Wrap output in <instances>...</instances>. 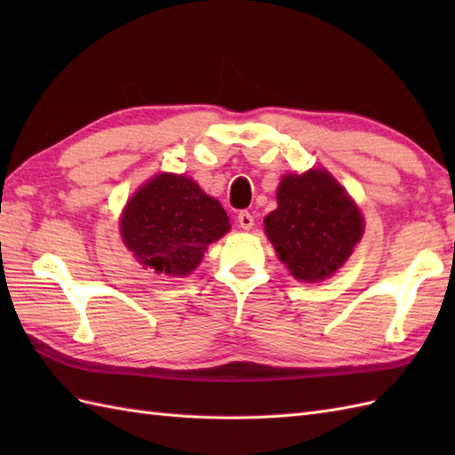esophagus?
<instances>
[{"label": "esophagus", "mask_w": 455, "mask_h": 455, "mask_svg": "<svg viewBox=\"0 0 455 455\" xmlns=\"http://www.w3.org/2000/svg\"><path fill=\"white\" fill-rule=\"evenodd\" d=\"M238 225L243 227L244 230H250V228L254 227V217L250 215L248 211H240V212H238Z\"/></svg>", "instance_id": "1"}]
</instances>
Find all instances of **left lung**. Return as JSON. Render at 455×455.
<instances>
[{"mask_svg":"<svg viewBox=\"0 0 455 455\" xmlns=\"http://www.w3.org/2000/svg\"><path fill=\"white\" fill-rule=\"evenodd\" d=\"M264 227L279 259L301 282L331 277L363 233L360 211L324 170L285 176L277 188V209Z\"/></svg>","mask_w":455,"mask_h":455,"instance_id":"left-lung-1","label":"left lung"}]
</instances>
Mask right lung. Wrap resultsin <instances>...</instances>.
<instances>
[{
    "label": "right lung",
    "instance_id": "add662e5",
    "mask_svg": "<svg viewBox=\"0 0 455 455\" xmlns=\"http://www.w3.org/2000/svg\"><path fill=\"white\" fill-rule=\"evenodd\" d=\"M228 228L220 203L173 173H160L134 193L121 219L124 244L140 264L172 275L191 274L207 244Z\"/></svg>",
    "mask_w": 455,
    "mask_h": 455
}]
</instances>
